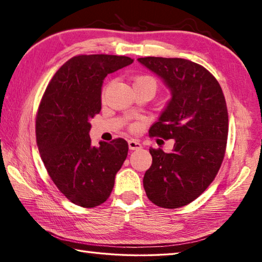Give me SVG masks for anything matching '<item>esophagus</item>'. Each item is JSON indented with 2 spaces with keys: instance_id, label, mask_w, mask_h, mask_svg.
Returning a JSON list of instances; mask_svg holds the SVG:
<instances>
[{
  "instance_id": "1",
  "label": "esophagus",
  "mask_w": 262,
  "mask_h": 262,
  "mask_svg": "<svg viewBox=\"0 0 262 262\" xmlns=\"http://www.w3.org/2000/svg\"><path fill=\"white\" fill-rule=\"evenodd\" d=\"M128 147H129L130 150H139L142 148V144L136 140H129L128 141Z\"/></svg>"
}]
</instances>
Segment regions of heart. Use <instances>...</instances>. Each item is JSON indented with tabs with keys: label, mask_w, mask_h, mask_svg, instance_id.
<instances>
[{
	"label": "heart",
	"mask_w": 262,
	"mask_h": 262,
	"mask_svg": "<svg viewBox=\"0 0 262 262\" xmlns=\"http://www.w3.org/2000/svg\"><path fill=\"white\" fill-rule=\"evenodd\" d=\"M135 85H150L154 88L155 91H156L157 83L155 81V78H152L151 76H148V75H140V76H136L134 78V86ZM105 92H106V86L103 89V91H101V98H104L105 97ZM133 128H135V126Z\"/></svg>",
	"instance_id": "obj_1"
}]
</instances>
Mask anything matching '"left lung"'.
<instances>
[{"label": "left lung", "instance_id": "obj_1", "mask_svg": "<svg viewBox=\"0 0 262 262\" xmlns=\"http://www.w3.org/2000/svg\"><path fill=\"white\" fill-rule=\"evenodd\" d=\"M137 60L157 74L172 94L149 135L176 140L173 150L149 149L152 164L143 187L155 205L174 209L200 196L220 170L229 132L227 103L217 79L193 61L155 56Z\"/></svg>", "mask_w": 262, "mask_h": 262}]
</instances>
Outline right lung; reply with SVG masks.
I'll return each instance as SVG.
<instances>
[{"instance_id":"right-lung-1","label":"right lung","mask_w":262,"mask_h":262,"mask_svg":"<svg viewBox=\"0 0 262 262\" xmlns=\"http://www.w3.org/2000/svg\"><path fill=\"white\" fill-rule=\"evenodd\" d=\"M128 56L77 55L48 83L35 118V136L51 179L69 201L94 208L107 200L128 154L123 139L91 144L90 120L101 110L107 74L133 63Z\"/></svg>"}]
</instances>
